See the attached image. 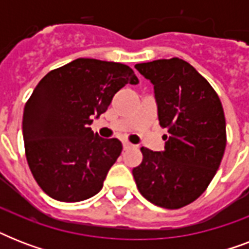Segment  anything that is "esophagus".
<instances>
[{"instance_id": "34e87169", "label": "esophagus", "mask_w": 249, "mask_h": 249, "mask_svg": "<svg viewBox=\"0 0 249 249\" xmlns=\"http://www.w3.org/2000/svg\"><path fill=\"white\" fill-rule=\"evenodd\" d=\"M123 146H124V148L133 147V144L130 143V142H126V141H124V142H123Z\"/></svg>"}]
</instances>
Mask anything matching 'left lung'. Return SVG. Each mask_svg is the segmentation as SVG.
I'll return each mask as SVG.
<instances>
[{"instance_id":"8db88e82","label":"left lung","mask_w":249,"mask_h":249,"mask_svg":"<svg viewBox=\"0 0 249 249\" xmlns=\"http://www.w3.org/2000/svg\"><path fill=\"white\" fill-rule=\"evenodd\" d=\"M155 89L158 116L169 136L164 151L141 148L142 163L133 169L137 187L152 204L178 209L204 193L226 147V121L211 84L179 58L136 64Z\"/></svg>"}]
</instances>
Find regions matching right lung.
<instances>
[{
	"label": "right lung",
	"instance_id": "obj_1",
	"mask_svg": "<svg viewBox=\"0 0 249 249\" xmlns=\"http://www.w3.org/2000/svg\"><path fill=\"white\" fill-rule=\"evenodd\" d=\"M138 77L126 64L79 58L42 77L24 106L25 158L42 191L75 203L103 187L123 144L89 128L113 95Z\"/></svg>",
	"mask_w": 249,
	"mask_h": 249
}]
</instances>
